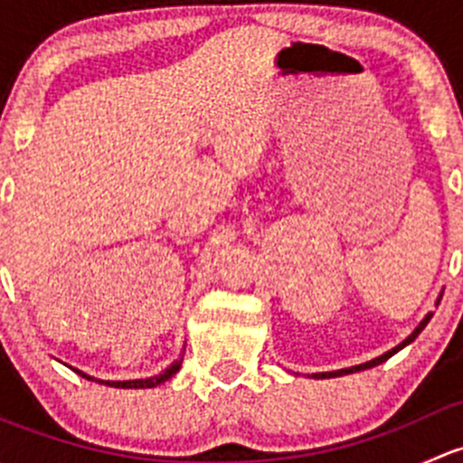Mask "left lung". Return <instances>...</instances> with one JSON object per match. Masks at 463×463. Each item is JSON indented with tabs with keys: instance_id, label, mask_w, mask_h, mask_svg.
I'll return each instance as SVG.
<instances>
[{
	"instance_id": "1",
	"label": "left lung",
	"mask_w": 463,
	"mask_h": 463,
	"mask_svg": "<svg viewBox=\"0 0 463 463\" xmlns=\"http://www.w3.org/2000/svg\"><path fill=\"white\" fill-rule=\"evenodd\" d=\"M430 318H432V314H428L426 318L421 320V325H419L417 329L412 331V335H408V338H405L403 343H401V345H396V347L392 349V352L383 354V356L374 358V361H370V363H363V365H356V367H347V370H338V372H320V374H314V378H334V376H345V374H354V372H363V370H370V367H376V365H381V363H385L387 358H392V356H394V354L399 352V349H403L405 345H410V343H412V340L417 338L419 334H421V331H423V326H426L428 322H430Z\"/></svg>"
}]
</instances>
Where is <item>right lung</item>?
<instances>
[{"label":"right lung","instance_id":"right-lung-1","mask_svg":"<svg viewBox=\"0 0 463 463\" xmlns=\"http://www.w3.org/2000/svg\"><path fill=\"white\" fill-rule=\"evenodd\" d=\"M179 367H181V361H176V363H172V365L167 367L163 374L152 376V378H138V381H98V383H102V385H109V387H137V390L138 387H156V385H161V383H165L167 378L175 376L176 372H179ZM73 372H78V374H80L82 378H87V381H96V378L87 376L85 372H80V370H73Z\"/></svg>","mask_w":463,"mask_h":463}]
</instances>
